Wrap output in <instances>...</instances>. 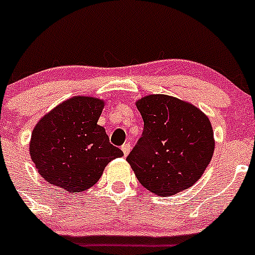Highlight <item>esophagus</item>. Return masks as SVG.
<instances>
[{"instance_id":"esophagus-1","label":"esophagus","mask_w":255,"mask_h":255,"mask_svg":"<svg viewBox=\"0 0 255 255\" xmlns=\"http://www.w3.org/2000/svg\"><path fill=\"white\" fill-rule=\"evenodd\" d=\"M122 149H123V152H124V156H128L131 151V145L128 142L124 143V145L122 146Z\"/></svg>"}]
</instances>
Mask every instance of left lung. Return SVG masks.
I'll return each mask as SVG.
<instances>
[{
	"label": "left lung",
	"mask_w": 255,
	"mask_h": 255,
	"mask_svg": "<svg viewBox=\"0 0 255 255\" xmlns=\"http://www.w3.org/2000/svg\"><path fill=\"white\" fill-rule=\"evenodd\" d=\"M136 108L142 117L143 132L127 161L138 182L159 196L193 186L214 154V130L207 115L167 94L142 97Z\"/></svg>",
	"instance_id": "left-lung-1"
}]
</instances>
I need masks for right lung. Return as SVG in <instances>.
Segmentation results:
<instances>
[{"mask_svg": "<svg viewBox=\"0 0 255 255\" xmlns=\"http://www.w3.org/2000/svg\"><path fill=\"white\" fill-rule=\"evenodd\" d=\"M103 108V99L76 96L36 123L29 153L46 182L67 193H82L98 182L110 161L124 154L97 124Z\"/></svg>", "mask_w": 255, "mask_h": 255, "instance_id": "1", "label": "right lung"}]
</instances>
